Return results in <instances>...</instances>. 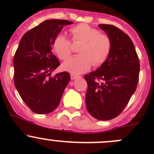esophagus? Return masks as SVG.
<instances>
[{
	"label": "esophagus",
	"instance_id": "obj_1",
	"mask_svg": "<svg viewBox=\"0 0 154 154\" xmlns=\"http://www.w3.org/2000/svg\"><path fill=\"white\" fill-rule=\"evenodd\" d=\"M79 77H80V76L75 75V74H71V80H75V79L79 78Z\"/></svg>",
	"mask_w": 154,
	"mask_h": 154
}]
</instances>
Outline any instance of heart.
I'll list each match as a JSON object with an SVG mask.
<instances>
[{"mask_svg":"<svg viewBox=\"0 0 154 154\" xmlns=\"http://www.w3.org/2000/svg\"><path fill=\"white\" fill-rule=\"evenodd\" d=\"M69 32L73 42H82L79 53L63 63L65 71L72 74H80L88 71L91 65L97 67L105 63L112 49V41L108 35L88 24L81 23L71 27ZM52 48L57 57L65 60L71 55V41L63 34L55 36Z\"/></svg>","mask_w":154,"mask_h":154,"instance_id":"1","label":"heart"}]
</instances>
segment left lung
Masks as SVG:
<instances>
[{
    "label": "left lung",
    "instance_id": "8db88e82",
    "mask_svg": "<svg viewBox=\"0 0 154 154\" xmlns=\"http://www.w3.org/2000/svg\"><path fill=\"white\" fill-rule=\"evenodd\" d=\"M109 36L112 49L107 60L96 71L85 75L88 113L101 121L117 117L136 91L139 60L128 35L110 24H99Z\"/></svg>",
    "mask_w": 154,
    "mask_h": 154
}]
</instances>
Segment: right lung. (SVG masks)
I'll return each instance as SVG.
<instances>
[{
    "instance_id": "1",
    "label": "right lung",
    "mask_w": 154,
    "mask_h": 154,
    "mask_svg": "<svg viewBox=\"0 0 154 154\" xmlns=\"http://www.w3.org/2000/svg\"><path fill=\"white\" fill-rule=\"evenodd\" d=\"M68 20H46L26 32L13 59L14 83L24 103L33 112L48 114L59 106L71 77L66 71L54 77L51 72L60 65L52 52V42Z\"/></svg>"
}]
</instances>
